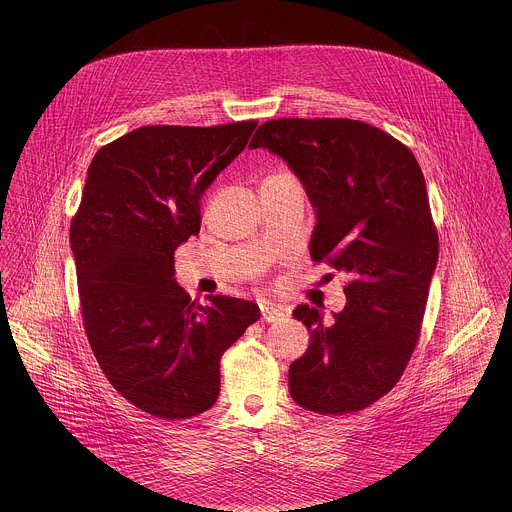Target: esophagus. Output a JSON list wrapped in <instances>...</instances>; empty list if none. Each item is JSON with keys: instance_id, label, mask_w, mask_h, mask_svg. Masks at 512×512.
Returning a JSON list of instances; mask_svg holds the SVG:
<instances>
[{"instance_id": "obj_1", "label": "esophagus", "mask_w": 512, "mask_h": 512, "mask_svg": "<svg viewBox=\"0 0 512 512\" xmlns=\"http://www.w3.org/2000/svg\"><path fill=\"white\" fill-rule=\"evenodd\" d=\"M260 311H262V319H264L266 323H278V321H282V319L288 317V313H286L280 305H274V303H270V301L260 303Z\"/></svg>"}]
</instances>
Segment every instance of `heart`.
Wrapping results in <instances>:
<instances>
[{"mask_svg": "<svg viewBox=\"0 0 512 512\" xmlns=\"http://www.w3.org/2000/svg\"><path fill=\"white\" fill-rule=\"evenodd\" d=\"M278 175H282V173H278Z\"/></svg>", "mask_w": 512, "mask_h": 512, "instance_id": "obj_1", "label": "heart"}]
</instances>
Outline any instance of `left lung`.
I'll return each instance as SVG.
<instances>
[{"label":"left lung","instance_id":"1","mask_svg":"<svg viewBox=\"0 0 512 512\" xmlns=\"http://www.w3.org/2000/svg\"><path fill=\"white\" fill-rule=\"evenodd\" d=\"M248 147L288 163L317 217L311 260L349 276L333 323L317 307L293 309L311 335L290 365L293 402L359 412L394 388L420 337L439 248L424 173L402 142L347 118L270 120Z\"/></svg>","mask_w":512,"mask_h":512}]
</instances>
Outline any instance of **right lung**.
I'll list each match as a JSON object with an SVG mask.
<instances>
[{
    "instance_id": "obj_1",
    "label": "right lung",
    "mask_w": 512,
    "mask_h": 512,
    "mask_svg": "<svg viewBox=\"0 0 512 512\" xmlns=\"http://www.w3.org/2000/svg\"><path fill=\"white\" fill-rule=\"evenodd\" d=\"M258 122L144 126L102 146L71 222L82 319L110 384L161 420L209 410L220 357L260 319L256 303L175 282L177 246L201 230V197Z\"/></svg>"
}]
</instances>
